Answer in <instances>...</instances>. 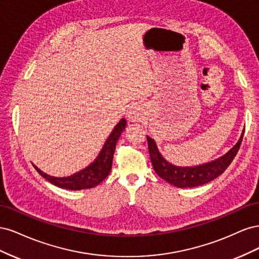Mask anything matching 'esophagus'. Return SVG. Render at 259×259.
<instances>
[{"label": "esophagus", "instance_id": "1", "mask_svg": "<svg viewBox=\"0 0 259 259\" xmlns=\"http://www.w3.org/2000/svg\"><path fill=\"white\" fill-rule=\"evenodd\" d=\"M143 113H142V109H140V106L138 105H134L131 109L127 113V117L130 121H139L142 119Z\"/></svg>", "mask_w": 259, "mask_h": 259}]
</instances>
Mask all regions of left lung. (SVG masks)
<instances>
[{
    "mask_svg": "<svg viewBox=\"0 0 259 259\" xmlns=\"http://www.w3.org/2000/svg\"><path fill=\"white\" fill-rule=\"evenodd\" d=\"M243 135H244V130H243L238 143L226 154L222 155L221 158L197 166L174 165V164L167 162L163 158L152 138L147 136V140L149 154H150L151 163L155 173L162 179L166 180L168 184L174 185L175 187L192 188L204 185L224 173L226 168L228 167L230 165V163L233 161L234 156L237 155L242 143Z\"/></svg>",
    "mask_w": 259,
    "mask_h": 259,
    "instance_id": "left-lung-1",
    "label": "left lung"
}]
</instances>
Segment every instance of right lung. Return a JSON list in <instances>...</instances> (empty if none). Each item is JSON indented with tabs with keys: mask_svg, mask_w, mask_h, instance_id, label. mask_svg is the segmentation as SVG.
Wrapping results in <instances>:
<instances>
[{
	"mask_svg": "<svg viewBox=\"0 0 259 259\" xmlns=\"http://www.w3.org/2000/svg\"><path fill=\"white\" fill-rule=\"evenodd\" d=\"M126 126V120L121 119L117 123L111 134L107 138L105 145L101 148L97 158L92 162L89 166L76 171L73 175L67 177H55L49 174L44 173L40 168L36 167L34 164V168L38 171L42 177L55 186L64 189L69 190H82V189H90V188L96 187L109 175L112 167V160L113 153L115 150V145L117 139L121 136L122 132Z\"/></svg>",
	"mask_w": 259,
	"mask_h": 259,
	"instance_id": "right-lung-1",
	"label": "right lung"
}]
</instances>
